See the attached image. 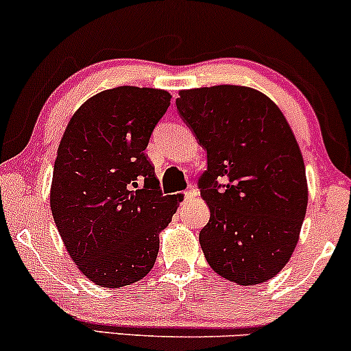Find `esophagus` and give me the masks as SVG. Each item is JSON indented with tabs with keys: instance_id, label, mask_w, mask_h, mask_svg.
Instances as JSON below:
<instances>
[{
	"instance_id": "esophagus-1",
	"label": "esophagus",
	"mask_w": 351,
	"mask_h": 351,
	"mask_svg": "<svg viewBox=\"0 0 351 351\" xmlns=\"http://www.w3.org/2000/svg\"><path fill=\"white\" fill-rule=\"evenodd\" d=\"M184 198H195L196 196V188L195 186H188L186 189H184Z\"/></svg>"
}]
</instances>
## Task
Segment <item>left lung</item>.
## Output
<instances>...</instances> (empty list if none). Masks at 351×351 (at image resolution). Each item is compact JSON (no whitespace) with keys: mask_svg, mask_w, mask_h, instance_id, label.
<instances>
[{"mask_svg":"<svg viewBox=\"0 0 351 351\" xmlns=\"http://www.w3.org/2000/svg\"><path fill=\"white\" fill-rule=\"evenodd\" d=\"M176 108L208 153L199 178L211 213L199 232L208 264L239 285L272 279L295 249L308 201L291 125L267 95L243 86L181 90Z\"/></svg>","mask_w":351,"mask_h":351,"instance_id":"left-lung-1","label":"left lung"}]
</instances>
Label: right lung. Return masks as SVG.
Returning <instances> with one entry per match:
<instances>
[{
	"instance_id": "obj_1",
	"label": "right lung",
	"mask_w": 351,
	"mask_h": 351,
	"mask_svg": "<svg viewBox=\"0 0 351 351\" xmlns=\"http://www.w3.org/2000/svg\"><path fill=\"white\" fill-rule=\"evenodd\" d=\"M167 90L115 87L72 115L60 138L51 211L79 271L100 287L143 279L178 198L163 196L145 148L170 107Z\"/></svg>"
}]
</instances>
